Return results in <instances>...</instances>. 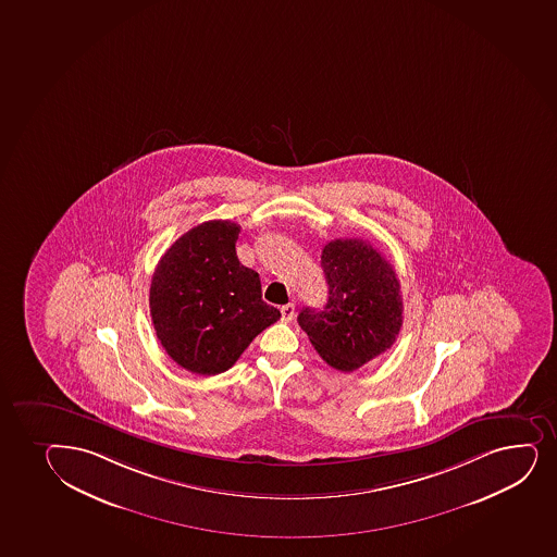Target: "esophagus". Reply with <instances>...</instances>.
Instances as JSON below:
<instances>
[{"mask_svg": "<svg viewBox=\"0 0 557 557\" xmlns=\"http://www.w3.org/2000/svg\"><path fill=\"white\" fill-rule=\"evenodd\" d=\"M294 319V304H287L282 307V320L283 322H290Z\"/></svg>", "mask_w": 557, "mask_h": 557, "instance_id": "34e87169", "label": "esophagus"}]
</instances>
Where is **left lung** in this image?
Returning a JSON list of instances; mask_svg holds the SVG:
<instances>
[{"label":"left lung","instance_id":"obj_1","mask_svg":"<svg viewBox=\"0 0 557 557\" xmlns=\"http://www.w3.org/2000/svg\"><path fill=\"white\" fill-rule=\"evenodd\" d=\"M327 304L301 309L298 324L325 363L354 372L393 346L401 327L400 282L393 264L359 238L322 250Z\"/></svg>","mask_w":557,"mask_h":557}]
</instances>
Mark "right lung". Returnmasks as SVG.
Listing matches in <instances>:
<instances>
[{
  "label": "right lung",
  "mask_w": 557,
  "mask_h": 557,
  "mask_svg": "<svg viewBox=\"0 0 557 557\" xmlns=\"http://www.w3.org/2000/svg\"><path fill=\"white\" fill-rule=\"evenodd\" d=\"M240 225L209 220L188 230L157 264L150 314L157 338L193 374L232 369L282 313L261 296L256 270L238 261Z\"/></svg>",
  "instance_id": "1"
}]
</instances>
